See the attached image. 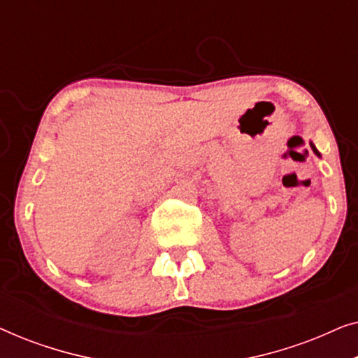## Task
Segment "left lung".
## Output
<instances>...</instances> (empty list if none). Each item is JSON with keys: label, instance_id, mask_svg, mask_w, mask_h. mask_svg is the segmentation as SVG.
Wrapping results in <instances>:
<instances>
[{"label": "left lung", "instance_id": "obj_1", "mask_svg": "<svg viewBox=\"0 0 358 358\" xmlns=\"http://www.w3.org/2000/svg\"><path fill=\"white\" fill-rule=\"evenodd\" d=\"M311 148H313V151H315V153H316L317 156H320V153H317V150L315 148V145H313V143H311Z\"/></svg>", "mask_w": 358, "mask_h": 358}]
</instances>
